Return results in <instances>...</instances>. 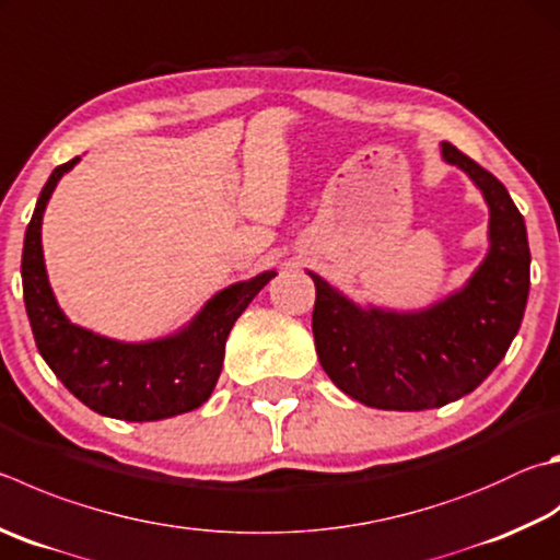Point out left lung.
I'll use <instances>...</instances> for the list:
<instances>
[{
  "mask_svg": "<svg viewBox=\"0 0 560 560\" xmlns=\"http://www.w3.org/2000/svg\"><path fill=\"white\" fill-rule=\"evenodd\" d=\"M441 151L490 206V254L463 291L421 313L364 311L311 273L323 370L374 409L423 411L470 394L500 364L524 318L532 254L522 212L490 171L448 141Z\"/></svg>",
  "mask_w": 560,
  "mask_h": 560,
  "instance_id": "1",
  "label": "left lung"
}]
</instances>
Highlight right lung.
<instances>
[{"mask_svg":"<svg viewBox=\"0 0 560 560\" xmlns=\"http://www.w3.org/2000/svg\"><path fill=\"white\" fill-rule=\"evenodd\" d=\"M78 161L80 156L54 168L24 237V303L40 358L70 394L109 419L159 421L198 409L215 389L232 325L277 271H264L220 291L186 330L164 340L131 345L78 328L58 308L40 249L46 202L60 176Z\"/></svg>","mask_w":560,"mask_h":560,"instance_id":"obj_1","label":"right lung"}]
</instances>
